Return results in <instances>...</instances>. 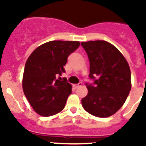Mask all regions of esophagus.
I'll list each match as a JSON object with an SVG mask.
<instances>
[{"mask_svg":"<svg viewBox=\"0 0 146 146\" xmlns=\"http://www.w3.org/2000/svg\"><path fill=\"white\" fill-rule=\"evenodd\" d=\"M82 86V82H79V83H77V84L74 85V88H78V87H80V86Z\"/></svg>","mask_w":146,"mask_h":146,"instance_id":"34e87169","label":"esophagus"}]
</instances>
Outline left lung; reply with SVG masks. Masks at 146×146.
I'll list each match as a JSON object with an SVG mask.
<instances>
[{
  "label": "left lung",
  "instance_id": "8db88e82",
  "mask_svg": "<svg viewBox=\"0 0 146 146\" xmlns=\"http://www.w3.org/2000/svg\"><path fill=\"white\" fill-rule=\"evenodd\" d=\"M90 63L88 93L82 98V107L94 116L106 118L123 106L131 90L129 64L113 44L105 41L82 42Z\"/></svg>",
  "mask_w": 146,
  "mask_h": 146
}]
</instances>
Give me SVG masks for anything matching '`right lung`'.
Returning <instances> with one entry per match:
<instances>
[{"label":"right lung","instance_id":"obj_1","mask_svg":"<svg viewBox=\"0 0 146 146\" xmlns=\"http://www.w3.org/2000/svg\"><path fill=\"white\" fill-rule=\"evenodd\" d=\"M79 42L52 41L41 45L26 61L23 88L28 101L42 116H51L64 109L72 94V86L65 78L64 66L71 53L79 47ZM59 77V80L57 78Z\"/></svg>","mask_w":146,"mask_h":146}]
</instances>
